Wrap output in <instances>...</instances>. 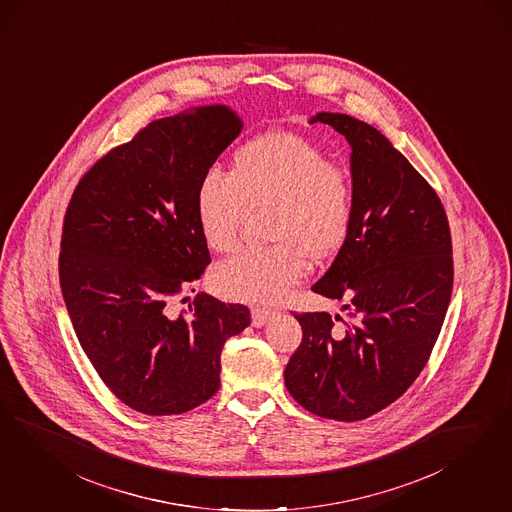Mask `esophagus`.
<instances>
[{
	"mask_svg": "<svg viewBox=\"0 0 512 512\" xmlns=\"http://www.w3.org/2000/svg\"><path fill=\"white\" fill-rule=\"evenodd\" d=\"M250 314H252V326L260 328V326H264L265 322H269V318L275 313L265 307H252Z\"/></svg>",
	"mask_w": 512,
	"mask_h": 512,
	"instance_id": "1",
	"label": "esophagus"
}]
</instances>
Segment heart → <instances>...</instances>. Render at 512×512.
I'll list each match as a JSON object with an SVG mask.
<instances>
[{"label": "heart", "instance_id": "1", "mask_svg": "<svg viewBox=\"0 0 512 512\" xmlns=\"http://www.w3.org/2000/svg\"><path fill=\"white\" fill-rule=\"evenodd\" d=\"M269 209L271 247L245 250L218 265L213 286L222 297L273 303L314 264L345 247L354 216V181L347 165L296 133H265L233 152L230 171L199 182L196 213L207 247L230 254L248 213Z\"/></svg>", "mask_w": 512, "mask_h": 512}]
</instances>
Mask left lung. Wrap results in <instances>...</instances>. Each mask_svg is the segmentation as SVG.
Segmentation results:
<instances>
[{
	"mask_svg": "<svg viewBox=\"0 0 512 512\" xmlns=\"http://www.w3.org/2000/svg\"><path fill=\"white\" fill-rule=\"evenodd\" d=\"M313 122L352 147V228L313 284L348 318L294 314L303 337L284 384L303 409L358 422L403 396L426 367L452 296V237L437 192L379 130L339 113Z\"/></svg>",
	"mask_w": 512,
	"mask_h": 512,
	"instance_id": "left-lung-1",
	"label": "left lung"
}]
</instances>
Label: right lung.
Here are the masks:
<instances>
[{
    "mask_svg": "<svg viewBox=\"0 0 512 512\" xmlns=\"http://www.w3.org/2000/svg\"><path fill=\"white\" fill-rule=\"evenodd\" d=\"M239 132L222 105L152 120L69 199L58 260L67 313L99 379L139 413L182 414L215 396L224 343L250 324L248 307L211 296L169 311L211 264L196 196Z\"/></svg>",
    "mask_w": 512,
    "mask_h": 512,
    "instance_id": "right-lung-1",
    "label": "right lung"
}]
</instances>
